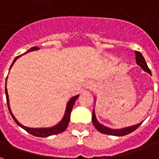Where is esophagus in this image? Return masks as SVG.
Wrapping results in <instances>:
<instances>
[{
	"label": "esophagus",
	"instance_id": "1",
	"mask_svg": "<svg viewBox=\"0 0 159 159\" xmlns=\"http://www.w3.org/2000/svg\"><path fill=\"white\" fill-rule=\"evenodd\" d=\"M84 86H85L86 89H91V88H93V84L92 82H90V81H87L86 83H85V84H84Z\"/></svg>",
	"mask_w": 159,
	"mask_h": 159
}]
</instances>
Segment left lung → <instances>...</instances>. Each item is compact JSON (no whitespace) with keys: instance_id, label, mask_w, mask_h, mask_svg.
<instances>
[{"instance_id":"1","label":"left lung","mask_w":159,"mask_h":159,"mask_svg":"<svg viewBox=\"0 0 159 159\" xmlns=\"http://www.w3.org/2000/svg\"><path fill=\"white\" fill-rule=\"evenodd\" d=\"M135 59H136V63L138 66H140L145 71H147V73H149L150 75H152L150 69L148 68L143 55L140 52H138V51H135ZM92 121H93V125L96 128V129L98 131H100V133L106 134H108V135H114V136H123V135H126V134L132 133L133 131L138 129L140 124L142 123V122H141V123H138L136 125L127 127V128H123V129H110V128L104 126L101 123L98 122L96 116H95V113H94V109L93 110V114H92Z\"/></svg>"}]
</instances>
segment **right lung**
<instances>
[{"label": "right lung", "mask_w": 159, "mask_h": 159, "mask_svg": "<svg viewBox=\"0 0 159 159\" xmlns=\"http://www.w3.org/2000/svg\"><path fill=\"white\" fill-rule=\"evenodd\" d=\"M37 49H39V48L33 47V48H31L30 49H29V50H28L26 52H31V51L37 50ZM18 58H19V56L16 57L15 59H14L13 62H12V64L11 65V66H10V69H11V67H12V65L14 64V62L17 60ZM6 86H7V83H6ZM5 93H6V97H7V103L8 110L9 111H10V114H11V116H12V117L13 118V120L15 121V123H17L19 127H21L22 129L26 130L28 133H30V134H32V135H35V136H37V137H48V136H50V135H53V134H57L62 133L63 131H65V130L66 129L67 126H68V124H69L70 112H71V110H72L73 106H74V104H75V102H76V99H77L78 96H79V95H76V96L72 97V98L69 100V102H68V104H67V107H66L65 116H64V117H63V119L61 120L58 124H56L55 126L51 127V128H28V127H25V126H24V125H22V124H20V123L18 122V120L16 119L15 117L12 115V111H11V109H10V106H9V98H8V93H7V88H5Z\"/></svg>", "instance_id": "obj_1"}]
</instances>
